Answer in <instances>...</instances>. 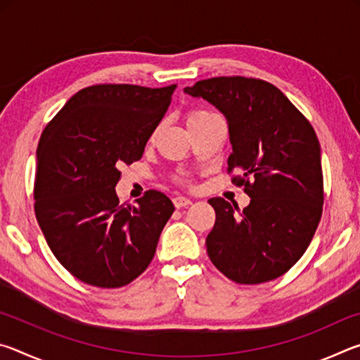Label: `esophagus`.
<instances>
[{
  "instance_id": "esophagus-1",
  "label": "esophagus",
  "mask_w": 360,
  "mask_h": 360,
  "mask_svg": "<svg viewBox=\"0 0 360 360\" xmlns=\"http://www.w3.org/2000/svg\"><path fill=\"white\" fill-rule=\"evenodd\" d=\"M173 203L176 208H184V206L192 205V200L187 198V197H182V195H178V197L173 198Z\"/></svg>"
}]
</instances>
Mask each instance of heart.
Returning <instances> with one entry per match:
<instances>
[{
    "label": "heart",
    "instance_id": "obj_1",
    "mask_svg": "<svg viewBox=\"0 0 360 360\" xmlns=\"http://www.w3.org/2000/svg\"><path fill=\"white\" fill-rule=\"evenodd\" d=\"M212 117H216L214 112L206 111V109H193V111L187 114V125H188V129L193 130V129H197V127L203 125L205 122H208Z\"/></svg>",
    "mask_w": 360,
    "mask_h": 360
}]
</instances>
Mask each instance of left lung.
Returning a JSON list of instances; mask_svg holds the SVG:
<instances>
[{
	"instance_id": "obj_1",
	"label": "left lung",
	"mask_w": 360,
	"mask_h": 360,
	"mask_svg": "<svg viewBox=\"0 0 360 360\" xmlns=\"http://www.w3.org/2000/svg\"><path fill=\"white\" fill-rule=\"evenodd\" d=\"M221 111L229 124V173L251 197L245 210L211 198L214 227L206 251L238 284H260L290 270L311 243L324 203L321 146L308 119L262 79L211 77L186 87Z\"/></svg>"
}]
</instances>
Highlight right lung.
<instances>
[{"mask_svg": "<svg viewBox=\"0 0 360 360\" xmlns=\"http://www.w3.org/2000/svg\"><path fill=\"white\" fill-rule=\"evenodd\" d=\"M176 84L149 89L98 84L79 90L42 131L36 150L34 212L57 260L96 288L131 283L154 259L174 205L148 191L119 203V168L143 157Z\"/></svg>", "mask_w": 360, "mask_h": 360, "instance_id": "1", "label": "right lung"}]
</instances>
